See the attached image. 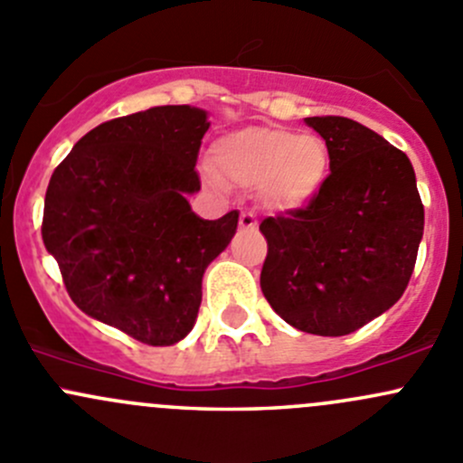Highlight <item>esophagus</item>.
<instances>
[{"instance_id": "esophagus-1", "label": "esophagus", "mask_w": 463, "mask_h": 463, "mask_svg": "<svg viewBox=\"0 0 463 463\" xmlns=\"http://www.w3.org/2000/svg\"><path fill=\"white\" fill-rule=\"evenodd\" d=\"M240 228L241 231H258V219L253 213H241L240 214Z\"/></svg>"}]
</instances>
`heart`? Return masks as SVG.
<instances>
[{"label": "heart", "mask_w": 463, "mask_h": 463, "mask_svg": "<svg viewBox=\"0 0 463 463\" xmlns=\"http://www.w3.org/2000/svg\"><path fill=\"white\" fill-rule=\"evenodd\" d=\"M210 167L222 184L258 188L260 202L279 214L309 208L329 179L325 138L270 125H249L210 145Z\"/></svg>", "instance_id": "1"}]
</instances>
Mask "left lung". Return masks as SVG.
I'll list each match as a JSON object with an SVG mask.
<instances>
[{"instance_id":"1","label":"left lung","mask_w":463,"mask_h":463,"mask_svg":"<svg viewBox=\"0 0 463 463\" xmlns=\"http://www.w3.org/2000/svg\"><path fill=\"white\" fill-rule=\"evenodd\" d=\"M305 123L329 145L331 175L309 208L260 223L269 241L260 287L296 329L347 335L403 296L423 203L410 158L381 134L340 116Z\"/></svg>"}]
</instances>
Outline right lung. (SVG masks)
<instances>
[{
    "instance_id": "add662e5",
    "label": "right lung",
    "mask_w": 463,
    "mask_h": 463,
    "mask_svg": "<svg viewBox=\"0 0 463 463\" xmlns=\"http://www.w3.org/2000/svg\"><path fill=\"white\" fill-rule=\"evenodd\" d=\"M208 111L165 105L107 120L55 167L42 240L64 287L93 320L152 347L193 331L202 279L237 232L240 213L202 219L188 194Z\"/></svg>"
}]
</instances>
